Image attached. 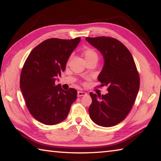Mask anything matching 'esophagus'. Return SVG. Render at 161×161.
I'll list each match as a JSON object with an SVG mask.
<instances>
[{
	"label": "esophagus",
	"mask_w": 161,
	"mask_h": 161,
	"mask_svg": "<svg viewBox=\"0 0 161 161\" xmlns=\"http://www.w3.org/2000/svg\"><path fill=\"white\" fill-rule=\"evenodd\" d=\"M87 94L86 92H81V91H78L77 92V97H83V96H86Z\"/></svg>",
	"instance_id": "esophagus-1"
}]
</instances>
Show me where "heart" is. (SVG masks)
Listing matches in <instances>:
<instances>
[{"label":"heart","mask_w":161,"mask_h":161,"mask_svg":"<svg viewBox=\"0 0 161 161\" xmlns=\"http://www.w3.org/2000/svg\"><path fill=\"white\" fill-rule=\"evenodd\" d=\"M84 58L87 59L92 58V57H97V54L93 50H92V49H87V50L84 52Z\"/></svg>","instance_id":"1"}]
</instances>
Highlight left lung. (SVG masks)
<instances>
[{
    "mask_svg": "<svg viewBox=\"0 0 161 161\" xmlns=\"http://www.w3.org/2000/svg\"><path fill=\"white\" fill-rule=\"evenodd\" d=\"M86 40L102 54L104 63L98 80L102 86H108L105 95L90 92L89 116L99 126H116L130 112L139 89L135 62L126 46L115 38L86 37Z\"/></svg>",
    "mask_w": 161,
    "mask_h": 161,
    "instance_id": "obj_1",
    "label": "left lung"
}]
</instances>
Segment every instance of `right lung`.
Instances as JSON below:
<instances>
[{
  "mask_svg": "<svg viewBox=\"0 0 161 161\" xmlns=\"http://www.w3.org/2000/svg\"><path fill=\"white\" fill-rule=\"evenodd\" d=\"M81 38H50L36 46L26 59L21 71L20 86L30 113L37 121L55 125L67 118L77 92L55 86L68 59Z\"/></svg>",
  "mask_w": 161,
  "mask_h": 161,
  "instance_id": "obj_1",
  "label": "right lung"
}]
</instances>
